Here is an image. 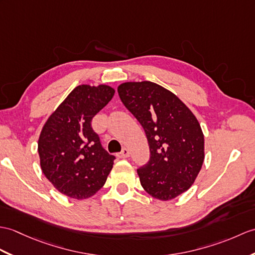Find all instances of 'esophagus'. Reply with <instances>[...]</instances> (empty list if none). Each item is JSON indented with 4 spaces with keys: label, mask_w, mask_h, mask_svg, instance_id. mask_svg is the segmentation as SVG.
<instances>
[{
    "label": "esophagus",
    "mask_w": 255,
    "mask_h": 255,
    "mask_svg": "<svg viewBox=\"0 0 255 255\" xmlns=\"http://www.w3.org/2000/svg\"><path fill=\"white\" fill-rule=\"evenodd\" d=\"M129 154H130L129 150L126 149V147H124V149L122 150V152L120 153V154H118V157H121V158H127V157L129 156Z\"/></svg>",
    "instance_id": "34e87169"
}]
</instances>
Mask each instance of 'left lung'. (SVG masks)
Segmentation results:
<instances>
[{
  "label": "left lung",
  "mask_w": 255,
  "mask_h": 255,
  "mask_svg": "<svg viewBox=\"0 0 255 255\" xmlns=\"http://www.w3.org/2000/svg\"><path fill=\"white\" fill-rule=\"evenodd\" d=\"M117 91L149 142L150 161L137 170L141 186L161 201L186 192L204 162V134L197 117L176 94L155 82H124Z\"/></svg>",
  "instance_id": "1"
}]
</instances>
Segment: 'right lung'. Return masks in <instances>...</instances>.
<instances>
[{"instance_id": "obj_1", "label": "right lung", "mask_w": 255, "mask_h": 255, "mask_svg": "<svg viewBox=\"0 0 255 255\" xmlns=\"http://www.w3.org/2000/svg\"><path fill=\"white\" fill-rule=\"evenodd\" d=\"M108 85H80L47 118L38 141L40 166L56 190L84 200L108 179L115 156L101 145L92 118L114 97Z\"/></svg>"}]
</instances>
